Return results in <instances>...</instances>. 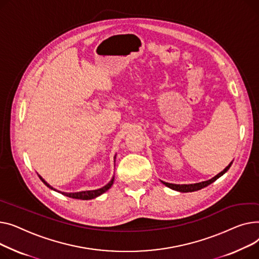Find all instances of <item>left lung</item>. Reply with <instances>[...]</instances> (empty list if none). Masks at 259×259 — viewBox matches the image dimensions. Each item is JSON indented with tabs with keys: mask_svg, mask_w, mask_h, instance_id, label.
I'll use <instances>...</instances> for the list:
<instances>
[{
	"mask_svg": "<svg viewBox=\"0 0 259 259\" xmlns=\"http://www.w3.org/2000/svg\"><path fill=\"white\" fill-rule=\"evenodd\" d=\"M233 162V161H232ZM232 162L228 165L226 168L221 171L220 174H218L215 177H213L212 179L208 180V181H203V182H200V183H194V184H171V183H167V182H164V181H161L162 183L167 186L168 188L172 189V190H177L179 192H192V191H196V190H200L208 185H210L211 183H213L214 181H217L219 178H221L224 174H226L228 171V169L230 168L231 165H232Z\"/></svg>",
	"mask_w": 259,
	"mask_h": 259,
	"instance_id": "8db88e82",
	"label": "left lung"
}]
</instances>
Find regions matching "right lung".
Returning <instances> with one entry per match:
<instances>
[{
  "label": "right lung",
  "mask_w": 259,
  "mask_h": 259,
  "mask_svg": "<svg viewBox=\"0 0 259 259\" xmlns=\"http://www.w3.org/2000/svg\"><path fill=\"white\" fill-rule=\"evenodd\" d=\"M114 159H116V156H115ZM38 177H39V179L41 180L42 183H44L46 186H47V187H49L50 189L55 190V191H57V192H59V193H62V194L66 195V196L72 197V199H77V200H92V199H95V197L101 195L102 193H104L105 191H108V190L112 187V185H113V183H114V179H115L114 176H113V178L111 179V181L109 182V183L106 184V185H104L103 187L99 188V189H95V190H84V191H78V192H64V191H59V190L53 188V187H52L50 184H48L47 182H46L39 175H38Z\"/></svg>",
  "instance_id": "right-lung-1"
}]
</instances>
